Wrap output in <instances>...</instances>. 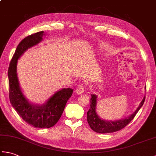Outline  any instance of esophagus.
Masks as SVG:
<instances>
[{"mask_svg":"<svg viewBox=\"0 0 156 156\" xmlns=\"http://www.w3.org/2000/svg\"><path fill=\"white\" fill-rule=\"evenodd\" d=\"M84 90H85L84 87V86L82 85V84H81V85H79L78 87L77 88H76V92H77V94H81L83 93Z\"/></svg>","mask_w":156,"mask_h":156,"instance_id":"esophagus-1","label":"esophagus"}]
</instances>
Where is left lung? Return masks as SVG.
Here are the masks:
<instances>
[{
    "instance_id": "left-lung-1",
    "label": "left lung",
    "mask_w": 156,
    "mask_h": 156,
    "mask_svg": "<svg viewBox=\"0 0 156 156\" xmlns=\"http://www.w3.org/2000/svg\"><path fill=\"white\" fill-rule=\"evenodd\" d=\"M91 100H90V109L87 112V121L90 128L94 131L99 133H113V132L121 130L127 126L130 122L133 119L136 115L137 112L140 111V108L144 105L145 98L144 97L143 101H141L140 106H139L137 110L129 117L125 118L122 120L115 121H108L101 119L98 117L97 114L96 113L95 108L96 103H97V96L92 94Z\"/></svg>"
}]
</instances>
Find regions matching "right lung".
Wrapping results in <instances>:
<instances>
[{"mask_svg": "<svg viewBox=\"0 0 156 156\" xmlns=\"http://www.w3.org/2000/svg\"><path fill=\"white\" fill-rule=\"evenodd\" d=\"M44 33L39 31L27 36L19 43L8 69L9 99L12 106L25 122L35 128L41 129L51 127L57 123L73 92L71 88L62 89L40 107L29 104L22 93L16 75L17 60L27 49L42 40Z\"/></svg>", "mask_w": 156, "mask_h": 156, "instance_id": "right-lung-1", "label": "right lung"}]
</instances>
